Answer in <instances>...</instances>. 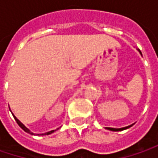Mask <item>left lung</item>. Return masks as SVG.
<instances>
[{"instance_id":"8db88e82","label":"left lung","mask_w":158,"mask_h":158,"mask_svg":"<svg viewBox=\"0 0 158 158\" xmlns=\"http://www.w3.org/2000/svg\"><path fill=\"white\" fill-rule=\"evenodd\" d=\"M139 51V53L142 55V53H141V51L140 50H138ZM133 124H131V125H129V126H126V127H123V128H111V127H105L107 130H110V131H112V132H119V131H123V130H125V129H127V128H129V127H131Z\"/></svg>"}]
</instances>
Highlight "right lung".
<instances>
[{"label":"right lung","instance_id":"right-lung-1","mask_svg":"<svg viewBox=\"0 0 158 158\" xmlns=\"http://www.w3.org/2000/svg\"><path fill=\"white\" fill-rule=\"evenodd\" d=\"M13 115H14V114H13ZM14 117H15V120L16 121V123H18V125H19V126H20V127H21V128H22V129H23L24 132H26V133H28V134H30V135H35V134H34V133H32V132H31V131H30V130H29V129H28V128H27V127H26V126H25L23 123H21V122H20V121H19V120L16 118L15 115H14ZM57 129H58V128H57ZM57 129H56V130H57ZM55 131H56V130H52V131H49V132H48V133L41 134V135H51L52 133H54Z\"/></svg>","mask_w":158,"mask_h":158}]
</instances>
